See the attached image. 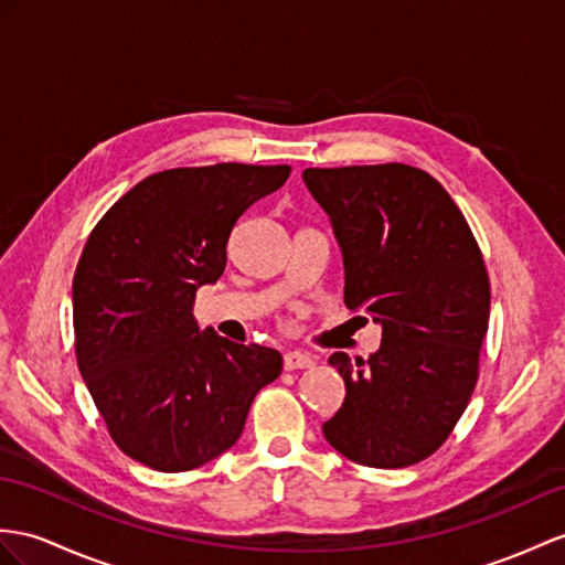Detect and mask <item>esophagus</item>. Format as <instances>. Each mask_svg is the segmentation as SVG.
Listing matches in <instances>:
<instances>
[{"label": "esophagus", "mask_w": 565, "mask_h": 565, "mask_svg": "<svg viewBox=\"0 0 565 565\" xmlns=\"http://www.w3.org/2000/svg\"><path fill=\"white\" fill-rule=\"evenodd\" d=\"M282 364H285V371L311 369V366H313V360H311L309 354H305V352H287V354H285V360H282Z\"/></svg>", "instance_id": "esophagus-1"}]
</instances>
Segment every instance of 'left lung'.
<instances>
[{"label":"left lung","mask_w":565,"mask_h":565,"mask_svg":"<svg viewBox=\"0 0 565 565\" xmlns=\"http://www.w3.org/2000/svg\"><path fill=\"white\" fill-rule=\"evenodd\" d=\"M345 258V305L381 323L379 352L328 364L345 403L323 424L348 460L395 470L446 444L479 379L491 287L481 249L448 191L403 162L309 168Z\"/></svg>","instance_id":"left-lung-1"}]
</instances>
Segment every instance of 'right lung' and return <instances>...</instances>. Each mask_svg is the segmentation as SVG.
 Listing matches in <instances>:
<instances>
[{
	"label": "right lung",
	"mask_w": 565,
	"mask_h": 565,
	"mask_svg": "<svg viewBox=\"0 0 565 565\" xmlns=\"http://www.w3.org/2000/svg\"><path fill=\"white\" fill-rule=\"evenodd\" d=\"M290 164L217 162L146 177L93 227L74 273V348L121 452L186 472L242 436L282 356L199 333L196 290L227 264L232 227Z\"/></svg>",
	"instance_id": "1"
}]
</instances>
